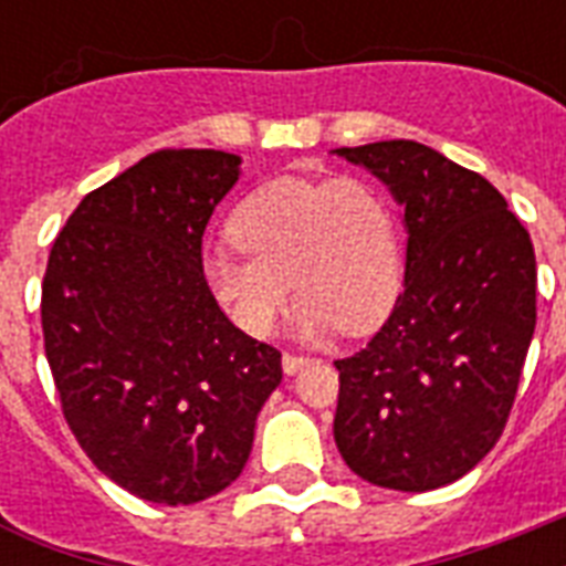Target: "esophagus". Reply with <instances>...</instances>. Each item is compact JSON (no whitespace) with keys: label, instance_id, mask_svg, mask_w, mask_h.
<instances>
[{"label":"esophagus","instance_id":"34e87169","mask_svg":"<svg viewBox=\"0 0 566 566\" xmlns=\"http://www.w3.org/2000/svg\"><path fill=\"white\" fill-rule=\"evenodd\" d=\"M311 358H305V355H291V353H284V358H282V367H284V373H287V376H293V373H300L302 367H305V364H308Z\"/></svg>","mask_w":566,"mask_h":566}]
</instances>
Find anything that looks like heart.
I'll return each mask as SVG.
<instances>
[{
    "mask_svg": "<svg viewBox=\"0 0 566 566\" xmlns=\"http://www.w3.org/2000/svg\"><path fill=\"white\" fill-rule=\"evenodd\" d=\"M234 247L205 258L208 291L247 335L264 337L302 293L293 326L305 337L337 326L370 332L399 300L402 231L394 202L361 176H282L234 208Z\"/></svg>",
    "mask_w": 566,
    "mask_h": 566,
    "instance_id": "obj_1",
    "label": "heart"
}]
</instances>
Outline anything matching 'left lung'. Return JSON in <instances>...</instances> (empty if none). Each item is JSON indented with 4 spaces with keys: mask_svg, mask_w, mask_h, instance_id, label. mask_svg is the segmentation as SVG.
Here are the masks:
<instances>
[{
    "mask_svg": "<svg viewBox=\"0 0 566 566\" xmlns=\"http://www.w3.org/2000/svg\"><path fill=\"white\" fill-rule=\"evenodd\" d=\"M405 208V287L353 358L335 361V443L353 473L422 493L500 440L535 335V247L479 172L417 140L344 146Z\"/></svg>",
    "mask_w": 566,
    "mask_h": 566,
    "instance_id": "left-lung-1",
    "label": "left lung"
}]
</instances>
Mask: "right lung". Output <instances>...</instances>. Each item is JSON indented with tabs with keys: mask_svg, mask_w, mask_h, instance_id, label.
<instances>
[{
	"mask_svg": "<svg viewBox=\"0 0 566 566\" xmlns=\"http://www.w3.org/2000/svg\"><path fill=\"white\" fill-rule=\"evenodd\" d=\"M238 176V155L158 149L84 196L49 252L40 323L66 426L155 505L226 491L282 381V353L205 284V226Z\"/></svg>",
	"mask_w": 566,
	"mask_h": 566,
	"instance_id": "right-lung-1",
	"label": "right lung"
}]
</instances>
